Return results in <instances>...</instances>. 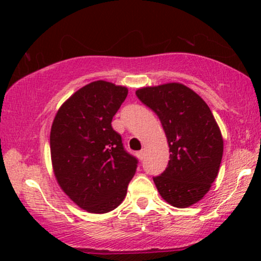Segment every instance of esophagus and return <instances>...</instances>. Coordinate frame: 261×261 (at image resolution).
<instances>
[{
    "mask_svg": "<svg viewBox=\"0 0 261 261\" xmlns=\"http://www.w3.org/2000/svg\"><path fill=\"white\" fill-rule=\"evenodd\" d=\"M145 149H142V151H140V152H138V156H139V159H144L145 158Z\"/></svg>",
    "mask_w": 261,
    "mask_h": 261,
    "instance_id": "1",
    "label": "esophagus"
}]
</instances>
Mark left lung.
I'll use <instances>...</instances> for the list:
<instances>
[{"label":"left lung","mask_w":261,"mask_h":261,"mask_svg":"<svg viewBox=\"0 0 261 261\" xmlns=\"http://www.w3.org/2000/svg\"><path fill=\"white\" fill-rule=\"evenodd\" d=\"M138 98L158 115L170 147L166 170L153 178L163 199L188 208L204 197L219 174L223 138L208 105L181 83L146 87Z\"/></svg>","instance_id":"left-lung-1"}]
</instances>
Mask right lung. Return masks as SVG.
<instances>
[{
	"label": "right lung",
	"instance_id": "add662e5",
	"mask_svg": "<svg viewBox=\"0 0 261 261\" xmlns=\"http://www.w3.org/2000/svg\"><path fill=\"white\" fill-rule=\"evenodd\" d=\"M128 89L91 82L71 95L57 112L49 134L53 172L62 190L85 212L109 213L127 195L138 160L124 151L113 116Z\"/></svg>",
	"mask_w": 261,
	"mask_h": 261
}]
</instances>
